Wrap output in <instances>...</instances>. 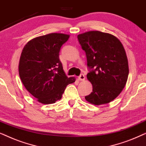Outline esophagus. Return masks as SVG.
Segmentation results:
<instances>
[{
    "label": "esophagus",
    "mask_w": 146,
    "mask_h": 146,
    "mask_svg": "<svg viewBox=\"0 0 146 146\" xmlns=\"http://www.w3.org/2000/svg\"><path fill=\"white\" fill-rule=\"evenodd\" d=\"M78 78L79 80H84L85 76H84V74H81L79 76Z\"/></svg>",
    "instance_id": "esophagus-1"
}]
</instances>
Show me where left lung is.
Instances as JSON below:
<instances>
[{
  "instance_id": "left-lung-1",
  "label": "left lung",
  "mask_w": 146,
  "mask_h": 146,
  "mask_svg": "<svg viewBox=\"0 0 146 146\" xmlns=\"http://www.w3.org/2000/svg\"><path fill=\"white\" fill-rule=\"evenodd\" d=\"M78 39L86 55L87 78L92 84V92L85 99L98 106L110 102L122 91L129 74L122 44L114 36L100 31L81 34Z\"/></svg>"
}]
</instances>
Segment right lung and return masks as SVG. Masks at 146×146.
<instances>
[{"instance_id":"1","label":"right lung","mask_w":146,"mask_h":146,"mask_svg":"<svg viewBox=\"0 0 146 146\" xmlns=\"http://www.w3.org/2000/svg\"><path fill=\"white\" fill-rule=\"evenodd\" d=\"M69 35L51 33L30 40L22 51L19 72L26 89L44 104L62 98L67 85L75 82L68 78L59 59V52Z\"/></svg>"}]
</instances>
